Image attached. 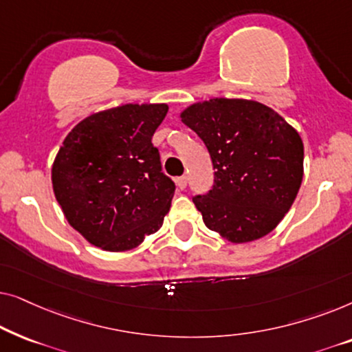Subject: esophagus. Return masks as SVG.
<instances>
[{
	"mask_svg": "<svg viewBox=\"0 0 352 352\" xmlns=\"http://www.w3.org/2000/svg\"><path fill=\"white\" fill-rule=\"evenodd\" d=\"M176 184H177V187H179L181 190H184L186 187H187V177H186V176L177 177V179H176Z\"/></svg>",
	"mask_w": 352,
	"mask_h": 352,
	"instance_id": "34e87169",
	"label": "esophagus"
}]
</instances>
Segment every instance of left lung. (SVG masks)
Masks as SVG:
<instances>
[{"instance_id": "8db88e82", "label": "left lung", "mask_w": 352, "mask_h": 352, "mask_svg": "<svg viewBox=\"0 0 352 352\" xmlns=\"http://www.w3.org/2000/svg\"><path fill=\"white\" fill-rule=\"evenodd\" d=\"M179 117L205 142L216 170L213 189L194 197L206 228L232 243L276 229L302 181L305 147L296 129L250 99L201 100Z\"/></svg>"}]
</instances>
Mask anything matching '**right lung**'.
I'll return each instance as SVG.
<instances>
[{"label": "right lung", "instance_id": "add662e5", "mask_svg": "<svg viewBox=\"0 0 352 352\" xmlns=\"http://www.w3.org/2000/svg\"><path fill=\"white\" fill-rule=\"evenodd\" d=\"M166 104H124L76 124L52 163L65 219L91 245L128 252L162 228L175 182L162 173L152 136Z\"/></svg>", "mask_w": 352, "mask_h": 352}]
</instances>
